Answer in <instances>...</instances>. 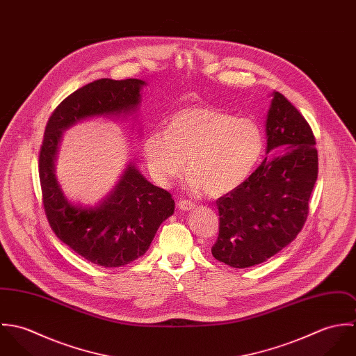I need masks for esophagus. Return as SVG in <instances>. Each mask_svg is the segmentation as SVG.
Listing matches in <instances>:
<instances>
[{"label": "esophagus", "instance_id": "34e87169", "mask_svg": "<svg viewBox=\"0 0 356 356\" xmlns=\"http://www.w3.org/2000/svg\"><path fill=\"white\" fill-rule=\"evenodd\" d=\"M178 207H179V209H182V211H191V209H193L195 204L192 203L191 200H181V202L178 203Z\"/></svg>", "mask_w": 356, "mask_h": 356}]
</instances>
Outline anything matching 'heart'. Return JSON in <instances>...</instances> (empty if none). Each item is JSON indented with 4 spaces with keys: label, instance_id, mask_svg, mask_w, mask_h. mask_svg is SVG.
Masks as SVG:
<instances>
[{
    "label": "heart",
    "instance_id": "heart-1",
    "mask_svg": "<svg viewBox=\"0 0 356 356\" xmlns=\"http://www.w3.org/2000/svg\"><path fill=\"white\" fill-rule=\"evenodd\" d=\"M263 148V133L252 119L205 105L175 112L167 130H154L143 143L148 168L159 184L178 178L186 161L188 186L204 189L211 197L238 188L252 172Z\"/></svg>",
    "mask_w": 356,
    "mask_h": 356
}]
</instances>
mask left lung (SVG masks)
Here are the masks:
<instances>
[{"label":"left lung","mask_w":356,"mask_h":356,"mask_svg":"<svg viewBox=\"0 0 356 356\" xmlns=\"http://www.w3.org/2000/svg\"><path fill=\"white\" fill-rule=\"evenodd\" d=\"M267 152L254 172L216 200L219 234L212 256L234 268L266 261L305 226L318 178L315 137L305 116L278 92L266 122Z\"/></svg>","instance_id":"left-lung-1"}]
</instances>
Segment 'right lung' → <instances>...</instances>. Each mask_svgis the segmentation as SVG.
<instances>
[{
  "label": "right lung",
  "instance_id": "add662e5",
  "mask_svg": "<svg viewBox=\"0 0 356 356\" xmlns=\"http://www.w3.org/2000/svg\"><path fill=\"white\" fill-rule=\"evenodd\" d=\"M143 85L140 79L104 78L75 90L51 112L40 149L42 204L51 230L72 251L108 268L126 266L147 252L161 222L174 213L172 196L130 164L106 200L82 208L64 197L53 165L63 130L89 116L134 111Z\"/></svg>",
  "mask_w": 356,
  "mask_h": 356
}]
</instances>
